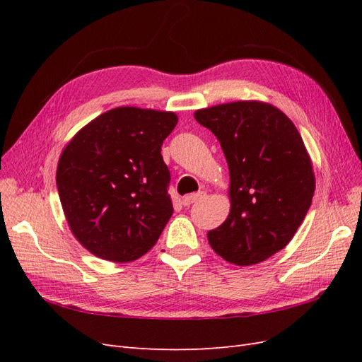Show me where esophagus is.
<instances>
[{
	"label": "esophagus",
	"mask_w": 362,
	"mask_h": 362,
	"mask_svg": "<svg viewBox=\"0 0 362 362\" xmlns=\"http://www.w3.org/2000/svg\"><path fill=\"white\" fill-rule=\"evenodd\" d=\"M205 196V193L204 192H199V193H193V194H189V196H185V198L182 199V205L184 206H190V205H193V204H196L198 201H201L202 198Z\"/></svg>",
	"instance_id": "34e87169"
}]
</instances>
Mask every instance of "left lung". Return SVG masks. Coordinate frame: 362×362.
Here are the masks:
<instances>
[{"mask_svg":"<svg viewBox=\"0 0 362 362\" xmlns=\"http://www.w3.org/2000/svg\"><path fill=\"white\" fill-rule=\"evenodd\" d=\"M194 119L221 141L229 168L231 210L208 243L235 266L266 261L291 242L313 201V161L298 128L262 101L201 108Z\"/></svg>","mask_w":362,"mask_h":362,"instance_id":"obj_1","label":"left lung"}]
</instances>
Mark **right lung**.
I'll return each instance as SVG.
<instances>
[{
  "label": "right lung",
  "instance_id": "obj_1",
  "mask_svg": "<svg viewBox=\"0 0 362 362\" xmlns=\"http://www.w3.org/2000/svg\"><path fill=\"white\" fill-rule=\"evenodd\" d=\"M177 124L173 112L117 107L62 151L56 181L63 213L95 257L128 262L157 243L173 213L161 145Z\"/></svg>",
  "mask_w": 362,
  "mask_h": 362
}]
</instances>
